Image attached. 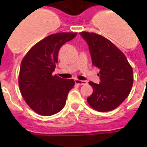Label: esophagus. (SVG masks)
<instances>
[{
	"label": "esophagus",
	"mask_w": 147,
	"mask_h": 147,
	"mask_svg": "<svg viewBox=\"0 0 147 147\" xmlns=\"http://www.w3.org/2000/svg\"><path fill=\"white\" fill-rule=\"evenodd\" d=\"M75 84H78V85H84V84H87V82H86V81L80 80H78V79H75Z\"/></svg>",
	"instance_id": "obj_1"
}]
</instances>
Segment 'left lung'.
<instances>
[{
  "label": "left lung",
  "instance_id": "left-lung-1",
  "mask_svg": "<svg viewBox=\"0 0 147 147\" xmlns=\"http://www.w3.org/2000/svg\"><path fill=\"white\" fill-rule=\"evenodd\" d=\"M80 35L88 44L92 65L100 69V84L89 82L93 92L87 102L99 112L113 110L129 94L134 80L132 67L124 53L106 38L85 31Z\"/></svg>",
  "mask_w": 147,
  "mask_h": 147
}]
</instances>
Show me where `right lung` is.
Returning a JSON list of instances; mask_svg holds the SVG:
<instances>
[{
  "label": "right lung",
  "instance_id": "obj_1",
  "mask_svg": "<svg viewBox=\"0 0 147 147\" xmlns=\"http://www.w3.org/2000/svg\"><path fill=\"white\" fill-rule=\"evenodd\" d=\"M77 34L59 32L48 35L32 46L22 60L18 76L20 93L26 104L38 115L51 116L65 107L75 81L52 73L61 46Z\"/></svg>",
  "mask_w": 147,
  "mask_h": 147
}]
</instances>
